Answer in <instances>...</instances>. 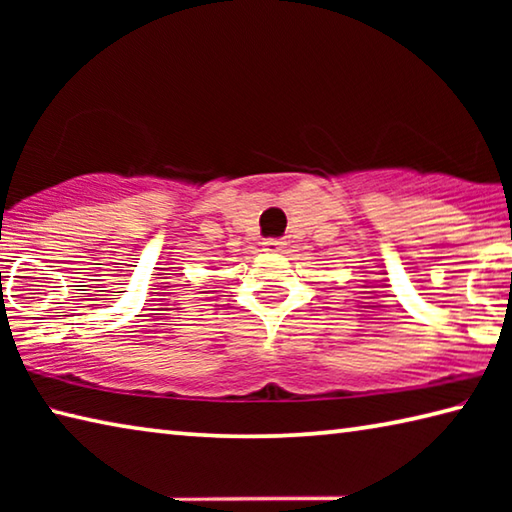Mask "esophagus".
Segmentation results:
<instances>
[{
	"mask_svg": "<svg viewBox=\"0 0 512 512\" xmlns=\"http://www.w3.org/2000/svg\"><path fill=\"white\" fill-rule=\"evenodd\" d=\"M262 246H264V250H268V253H280V250H282L284 246H287V244H284L282 239L271 237V239H264Z\"/></svg>",
	"mask_w": 512,
	"mask_h": 512,
	"instance_id": "obj_1",
	"label": "esophagus"
}]
</instances>
